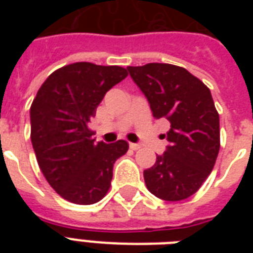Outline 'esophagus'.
Wrapping results in <instances>:
<instances>
[{
    "label": "esophagus",
    "mask_w": 253,
    "mask_h": 253,
    "mask_svg": "<svg viewBox=\"0 0 253 253\" xmlns=\"http://www.w3.org/2000/svg\"><path fill=\"white\" fill-rule=\"evenodd\" d=\"M128 146H130L131 150H134V151H136V150H139V148H140V144H138V143H130Z\"/></svg>",
    "instance_id": "34e87169"
}]
</instances>
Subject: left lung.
<instances>
[{"mask_svg": "<svg viewBox=\"0 0 253 253\" xmlns=\"http://www.w3.org/2000/svg\"><path fill=\"white\" fill-rule=\"evenodd\" d=\"M150 103L155 119L167 118L168 146L146 169L148 190L164 201H181L201 188L219 152V115L209 87L185 68L150 63L127 67Z\"/></svg>", "mask_w": 253, "mask_h": 253, "instance_id": "obj_1", "label": "left lung"}]
</instances>
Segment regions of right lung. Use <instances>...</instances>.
Masks as SVG:
<instances>
[{
    "mask_svg": "<svg viewBox=\"0 0 253 253\" xmlns=\"http://www.w3.org/2000/svg\"><path fill=\"white\" fill-rule=\"evenodd\" d=\"M117 65L75 63L47 77L30 109L31 143L45 180L64 200L91 205L110 188L114 163L126 140L98 142L89 122L106 91L126 79Z\"/></svg>",
    "mask_w": 253,
    "mask_h": 253,
    "instance_id": "obj_1",
    "label": "right lung"
}]
</instances>
